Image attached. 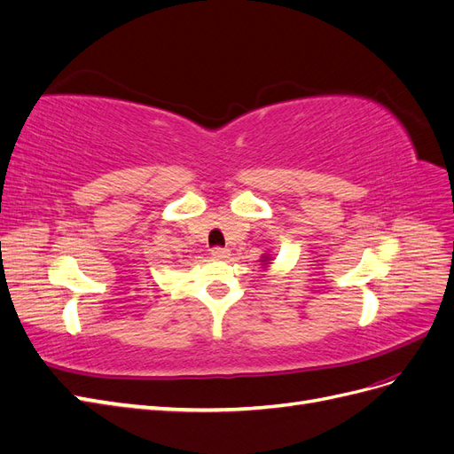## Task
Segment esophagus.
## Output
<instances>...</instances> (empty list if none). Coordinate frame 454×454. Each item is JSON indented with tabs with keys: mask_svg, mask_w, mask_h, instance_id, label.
<instances>
[{
	"mask_svg": "<svg viewBox=\"0 0 454 454\" xmlns=\"http://www.w3.org/2000/svg\"><path fill=\"white\" fill-rule=\"evenodd\" d=\"M210 254L215 257V259H223L229 255V250L227 248H222V246H215V248L210 250Z\"/></svg>",
	"mask_w": 454,
	"mask_h": 454,
	"instance_id": "obj_1",
	"label": "esophagus"
}]
</instances>
